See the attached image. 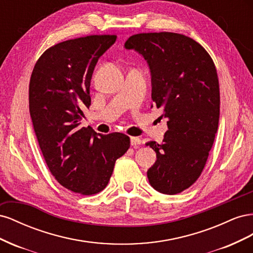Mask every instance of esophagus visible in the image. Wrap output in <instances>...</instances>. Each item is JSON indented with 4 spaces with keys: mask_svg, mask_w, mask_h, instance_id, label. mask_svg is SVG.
I'll return each instance as SVG.
<instances>
[{
    "mask_svg": "<svg viewBox=\"0 0 253 253\" xmlns=\"http://www.w3.org/2000/svg\"><path fill=\"white\" fill-rule=\"evenodd\" d=\"M140 143H141V139L139 137H131V145H133L134 148L138 147Z\"/></svg>",
    "mask_w": 253,
    "mask_h": 253,
    "instance_id": "1",
    "label": "esophagus"
}]
</instances>
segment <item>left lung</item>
Returning <instances> with one entry per match:
<instances>
[{"label": "left lung", "instance_id": "1", "mask_svg": "<svg viewBox=\"0 0 253 253\" xmlns=\"http://www.w3.org/2000/svg\"><path fill=\"white\" fill-rule=\"evenodd\" d=\"M125 48L147 61L152 100L164 109L159 118H166L169 128L162 143H145L156 152V162L147 172L149 182L160 193H180L200 177L217 132L215 65L201 44L179 34L134 35Z\"/></svg>", "mask_w": 253, "mask_h": 253}]
</instances>
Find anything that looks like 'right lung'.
<instances>
[{
    "mask_svg": "<svg viewBox=\"0 0 253 253\" xmlns=\"http://www.w3.org/2000/svg\"><path fill=\"white\" fill-rule=\"evenodd\" d=\"M116 36H88L56 44L37 61L29 82V113L45 162L60 185L83 195L102 191L116 160L129 148L121 133L81 127L90 105L95 66Z\"/></svg>",
    "mask_w": 253,
    "mask_h": 253,
    "instance_id": "obj_1",
    "label": "right lung"
}]
</instances>
